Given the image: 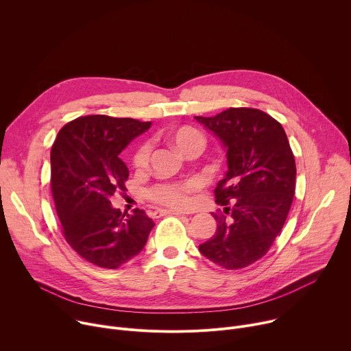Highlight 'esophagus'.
Wrapping results in <instances>:
<instances>
[{"label":"esophagus","instance_id":"34e87169","mask_svg":"<svg viewBox=\"0 0 351 351\" xmlns=\"http://www.w3.org/2000/svg\"><path fill=\"white\" fill-rule=\"evenodd\" d=\"M166 215H184V212H181V210H171V209H158V210L154 212L156 217L166 216Z\"/></svg>","mask_w":351,"mask_h":351}]
</instances>
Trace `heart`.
<instances>
[{"label":"heart","instance_id":"b5f03b06","mask_svg":"<svg viewBox=\"0 0 351 351\" xmlns=\"http://www.w3.org/2000/svg\"><path fill=\"white\" fill-rule=\"evenodd\" d=\"M169 141L184 154L192 147L205 146V136L197 128L188 125L176 128L169 132ZM149 162V145H141L132 158V165L136 170H142L147 166ZM197 182L192 180L185 181H173V182H159L149 188L147 197L156 202L165 206H170L173 209H184L189 205V193L195 189Z\"/></svg>","mask_w":351,"mask_h":351}]
</instances>
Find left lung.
<instances>
[{"label":"left lung","mask_w":351,"mask_h":351,"mask_svg":"<svg viewBox=\"0 0 351 351\" xmlns=\"http://www.w3.org/2000/svg\"><path fill=\"white\" fill-rule=\"evenodd\" d=\"M220 139L228 170L215 189L223 213L199 251L226 269L261 259L287 219L295 189V162L280 123L261 110L227 108L215 117H195Z\"/></svg>","instance_id":"left-lung-1"}]
</instances>
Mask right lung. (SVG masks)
I'll return each mask as SVG.
<instances>
[{
	"label": "right lung",
	"mask_w": 351,
	"mask_h": 351,
	"mask_svg": "<svg viewBox=\"0 0 351 351\" xmlns=\"http://www.w3.org/2000/svg\"><path fill=\"white\" fill-rule=\"evenodd\" d=\"M150 125L85 115L64 125L51 147V191L64 237L96 266L117 269L131 261L154 226L145 210L127 215L110 202L130 174L120 153Z\"/></svg>",
	"instance_id": "1"
}]
</instances>
